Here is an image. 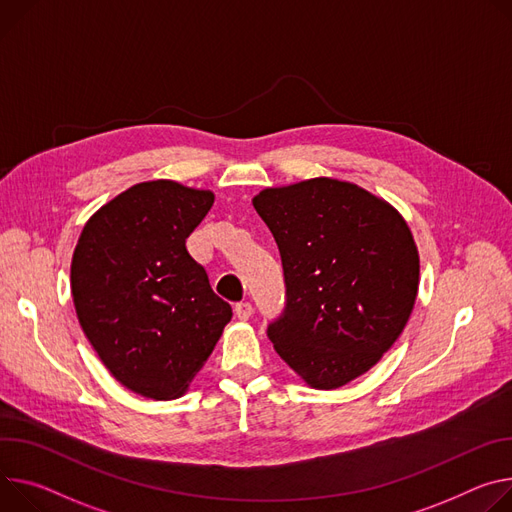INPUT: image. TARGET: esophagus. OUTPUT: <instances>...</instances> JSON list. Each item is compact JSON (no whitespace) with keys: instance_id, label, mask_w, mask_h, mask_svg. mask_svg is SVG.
Listing matches in <instances>:
<instances>
[{"instance_id":"34e87169","label":"esophagus","mask_w":512,"mask_h":512,"mask_svg":"<svg viewBox=\"0 0 512 512\" xmlns=\"http://www.w3.org/2000/svg\"><path fill=\"white\" fill-rule=\"evenodd\" d=\"M235 314H237L241 320H249L251 314H253L251 302H239V304L235 306Z\"/></svg>"}]
</instances>
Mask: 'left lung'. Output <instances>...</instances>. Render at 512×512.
Wrapping results in <instances>:
<instances>
[{
    "label": "left lung",
    "instance_id": "8db88e82",
    "mask_svg": "<svg viewBox=\"0 0 512 512\" xmlns=\"http://www.w3.org/2000/svg\"><path fill=\"white\" fill-rule=\"evenodd\" d=\"M253 206L280 249L286 284L267 337L312 388H341L380 361L412 312L410 228L384 200L329 177L263 190Z\"/></svg>",
    "mask_w": 512,
    "mask_h": 512
}]
</instances>
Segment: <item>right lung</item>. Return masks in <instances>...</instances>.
I'll list each match as a JSON object with an SVG mask.
<instances>
[{"label":"right lung","instance_id":"right-lung-1","mask_svg":"<svg viewBox=\"0 0 512 512\" xmlns=\"http://www.w3.org/2000/svg\"><path fill=\"white\" fill-rule=\"evenodd\" d=\"M212 204V192L175 181L136 183L89 218L75 247L81 329L110 374L141 396H181L232 318L185 247Z\"/></svg>","mask_w":512,"mask_h":512}]
</instances>
